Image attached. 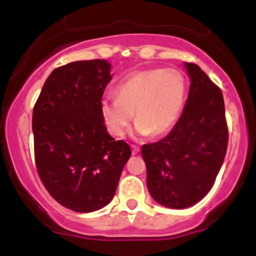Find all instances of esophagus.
I'll list each match as a JSON object with an SVG mask.
<instances>
[{"label": "esophagus", "mask_w": 256, "mask_h": 256, "mask_svg": "<svg viewBox=\"0 0 256 256\" xmlns=\"http://www.w3.org/2000/svg\"><path fill=\"white\" fill-rule=\"evenodd\" d=\"M131 148H132V155H136V154H138V152H140V148H138V146H131Z\"/></svg>", "instance_id": "esophagus-1"}]
</instances>
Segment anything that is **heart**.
I'll use <instances>...</instances> for the list:
<instances>
[{"instance_id": "heart-1", "label": "heart", "mask_w": 256, "mask_h": 256, "mask_svg": "<svg viewBox=\"0 0 256 256\" xmlns=\"http://www.w3.org/2000/svg\"><path fill=\"white\" fill-rule=\"evenodd\" d=\"M116 96L100 104L102 122L110 134L124 136L134 114L136 136H161L177 122L184 104L185 79L174 68L140 70L120 82Z\"/></svg>"}]
</instances>
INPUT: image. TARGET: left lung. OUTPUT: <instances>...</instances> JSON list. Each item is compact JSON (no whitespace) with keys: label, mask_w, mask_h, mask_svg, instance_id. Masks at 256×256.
<instances>
[{"label":"left lung","mask_w":256,"mask_h":256,"mask_svg":"<svg viewBox=\"0 0 256 256\" xmlns=\"http://www.w3.org/2000/svg\"><path fill=\"white\" fill-rule=\"evenodd\" d=\"M184 66L190 89L180 118L164 140L140 152L149 194L173 210L192 207L212 189L228 140L222 91L198 64Z\"/></svg>","instance_id":"obj_1"}]
</instances>
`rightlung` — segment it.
Returning <instances> with one entry per match:
<instances>
[{"mask_svg": "<svg viewBox=\"0 0 256 256\" xmlns=\"http://www.w3.org/2000/svg\"><path fill=\"white\" fill-rule=\"evenodd\" d=\"M112 64L96 58L58 67L46 78L32 114L34 158L52 198L79 213L113 198L130 146L107 132L100 104Z\"/></svg>", "mask_w": 256, "mask_h": 256, "instance_id": "add662e5", "label": "right lung"}]
</instances>
